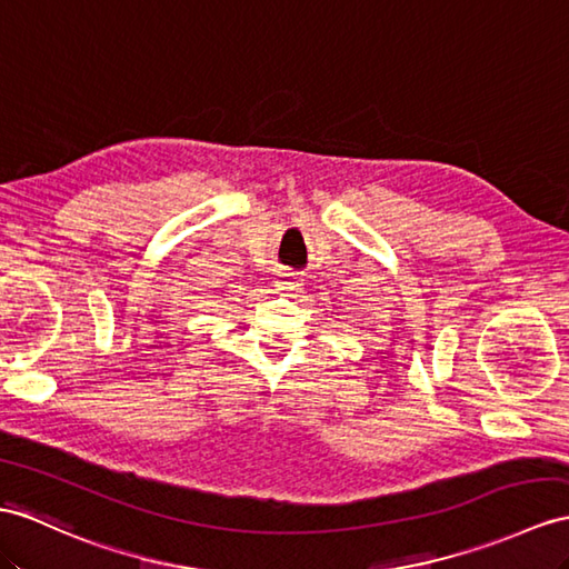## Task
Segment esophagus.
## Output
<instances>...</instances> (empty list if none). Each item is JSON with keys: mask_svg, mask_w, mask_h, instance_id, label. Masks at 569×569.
I'll use <instances>...</instances> for the list:
<instances>
[{"mask_svg": "<svg viewBox=\"0 0 569 569\" xmlns=\"http://www.w3.org/2000/svg\"><path fill=\"white\" fill-rule=\"evenodd\" d=\"M274 287H277V289H284V292H299V289H301V277L295 274V272L280 274V277H277Z\"/></svg>", "mask_w": 569, "mask_h": 569, "instance_id": "34e87169", "label": "esophagus"}]
</instances>
